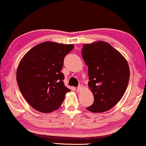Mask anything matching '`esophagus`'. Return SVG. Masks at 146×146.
Segmentation results:
<instances>
[{
    "mask_svg": "<svg viewBox=\"0 0 146 146\" xmlns=\"http://www.w3.org/2000/svg\"><path fill=\"white\" fill-rule=\"evenodd\" d=\"M82 90V85H79V86H78L77 87V92H80V91H81Z\"/></svg>",
    "mask_w": 146,
    "mask_h": 146,
    "instance_id": "1",
    "label": "esophagus"
}]
</instances>
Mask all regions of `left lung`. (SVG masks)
<instances>
[{
    "instance_id": "obj_1",
    "label": "left lung",
    "mask_w": 146,
    "mask_h": 146,
    "mask_svg": "<svg viewBox=\"0 0 146 146\" xmlns=\"http://www.w3.org/2000/svg\"><path fill=\"white\" fill-rule=\"evenodd\" d=\"M82 58L88 66V86L94 102L90 112H106L119 102L128 85L130 70L126 59L109 43L103 41L84 44Z\"/></svg>"
}]
</instances>
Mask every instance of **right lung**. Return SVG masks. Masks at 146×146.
<instances>
[{"label":"right lung","instance_id":"obj_1","mask_svg":"<svg viewBox=\"0 0 146 146\" xmlns=\"http://www.w3.org/2000/svg\"><path fill=\"white\" fill-rule=\"evenodd\" d=\"M72 44L45 41L34 46L22 58L17 69V84L30 105L42 113L57 110L71 91L65 86L61 70Z\"/></svg>","mask_w":146,"mask_h":146}]
</instances>
